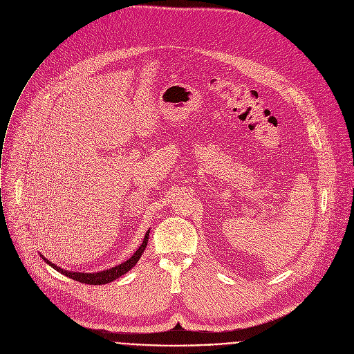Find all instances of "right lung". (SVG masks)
I'll return each mask as SVG.
<instances>
[{
	"mask_svg": "<svg viewBox=\"0 0 354 354\" xmlns=\"http://www.w3.org/2000/svg\"><path fill=\"white\" fill-rule=\"evenodd\" d=\"M148 240H149V230L147 232L145 237H144V241L142 244H140V247L133 252V255L127 259L125 262L114 266V268H110L107 270H102V272H93V273H82V272H71V270H65L54 263H51L48 259H46L44 257H41L44 259V262H47L51 268H54L55 270H58L59 273L68 276L69 279H74L77 281H81V283H86V285H106V283H110V281L118 279L120 276H122L124 273H127L128 270H131L136 262L139 261L140 255L144 254L145 248H147V244H148Z\"/></svg>",
	"mask_w": 354,
	"mask_h": 354,
	"instance_id": "right-lung-1",
	"label": "right lung"
}]
</instances>
